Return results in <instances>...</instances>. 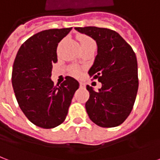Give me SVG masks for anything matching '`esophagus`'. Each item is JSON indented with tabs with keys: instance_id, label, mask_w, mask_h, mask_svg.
I'll return each mask as SVG.
<instances>
[{
	"instance_id": "esophagus-1",
	"label": "esophagus",
	"mask_w": 160,
	"mask_h": 160,
	"mask_svg": "<svg viewBox=\"0 0 160 160\" xmlns=\"http://www.w3.org/2000/svg\"><path fill=\"white\" fill-rule=\"evenodd\" d=\"M80 88H85V84H84L83 82H80Z\"/></svg>"
}]
</instances>
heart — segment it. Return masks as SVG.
Instances as JSON below:
<instances>
[{
  "label": "heart",
  "instance_id": "1",
  "mask_svg": "<svg viewBox=\"0 0 160 160\" xmlns=\"http://www.w3.org/2000/svg\"><path fill=\"white\" fill-rule=\"evenodd\" d=\"M79 43H80V47L81 48H89V47H93V48H96V43L94 42L92 38H88V37H86V36H80L78 38ZM75 73L79 74L80 73V71L78 70H75Z\"/></svg>",
  "mask_w": 160,
  "mask_h": 160
}]
</instances>
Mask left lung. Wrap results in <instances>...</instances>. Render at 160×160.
Instances as JSON below:
<instances>
[{
  "mask_svg": "<svg viewBox=\"0 0 160 160\" xmlns=\"http://www.w3.org/2000/svg\"><path fill=\"white\" fill-rule=\"evenodd\" d=\"M96 41L98 54L88 71L102 88L95 91L87 85L89 99L85 108L89 118L102 128L124 122L133 109L138 88V62L129 44L118 32L96 27H75Z\"/></svg>",
  "mask_w": 160,
  "mask_h": 160,
  "instance_id": "1",
  "label": "left lung"
}]
</instances>
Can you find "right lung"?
<instances>
[{"label":"right lung","mask_w":160,"mask_h":160,"mask_svg":"<svg viewBox=\"0 0 160 160\" xmlns=\"http://www.w3.org/2000/svg\"><path fill=\"white\" fill-rule=\"evenodd\" d=\"M72 30L42 31L28 38L17 52L12 69V87L26 117L42 128H52L66 118L79 82L66 77L61 85L51 79L52 64L58 62V42Z\"/></svg>","instance_id":"1"}]
</instances>
